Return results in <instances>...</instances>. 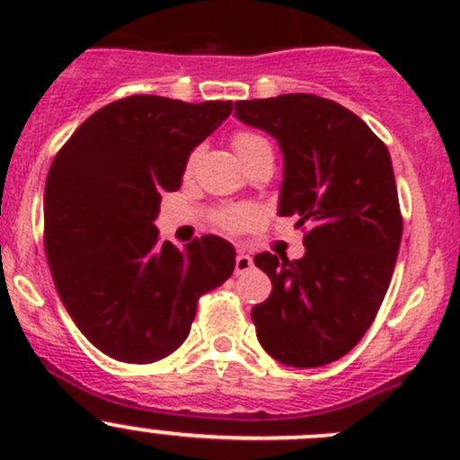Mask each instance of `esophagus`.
Here are the masks:
<instances>
[{
	"label": "esophagus",
	"instance_id": "obj_1",
	"mask_svg": "<svg viewBox=\"0 0 460 460\" xmlns=\"http://www.w3.org/2000/svg\"><path fill=\"white\" fill-rule=\"evenodd\" d=\"M252 267H253V260L249 258L247 253H238V256H235V276L247 273Z\"/></svg>",
	"mask_w": 460,
	"mask_h": 460
}]
</instances>
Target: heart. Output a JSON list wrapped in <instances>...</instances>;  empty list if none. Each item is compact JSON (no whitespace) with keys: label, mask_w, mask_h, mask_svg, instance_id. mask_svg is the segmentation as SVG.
Here are the masks:
<instances>
[{"label":"heart","mask_w":460,"mask_h":460,"mask_svg":"<svg viewBox=\"0 0 460 460\" xmlns=\"http://www.w3.org/2000/svg\"><path fill=\"white\" fill-rule=\"evenodd\" d=\"M264 146H269V142L253 131H238L234 136V148L235 153H238L240 160L252 155L253 151H258V148H264ZM256 217H258L256 207H252V204H240V207L222 208V211L216 216V222L226 231H240L244 229V226L253 225Z\"/></svg>","instance_id":"1"}]
</instances>
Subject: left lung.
I'll return each mask as SVG.
<instances>
[{"label": "left lung", "instance_id": "8db88e82", "mask_svg": "<svg viewBox=\"0 0 460 460\" xmlns=\"http://www.w3.org/2000/svg\"><path fill=\"white\" fill-rule=\"evenodd\" d=\"M285 155L278 213L305 226V256L253 258L271 296L252 309L258 341L278 363L323 367L372 327L402 238L392 157L349 109L312 93L235 102Z\"/></svg>", "mask_w": 460, "mask_h": 460}]
</instances>
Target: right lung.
I'll return each mask as SVG.
<instances>
[{
    "label": "right lung",
    "mask_w": 460,
    "mask_h": 460,
    "mask_svg": "<svg viewBox=\"0 0 460 460\" xmlns=\"http://www.w3.org/2000/svg\"><path fill=\"white\" fill-rule=\"evenodd\" d=\"M231 102L131 95L80 124L55 155L44 191V249L68 316L106 356L146 365L191 332L198 298L234 273L235 252L202 235L184 252L153 220L182 184L193 148Z\"/></svg>",
    "instance_id": "add662e5"
}]
</instances>
